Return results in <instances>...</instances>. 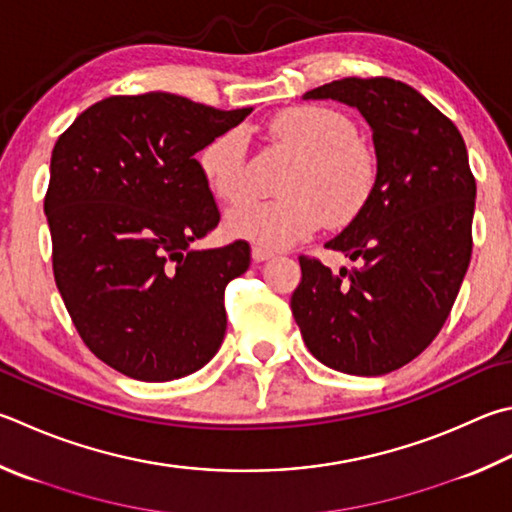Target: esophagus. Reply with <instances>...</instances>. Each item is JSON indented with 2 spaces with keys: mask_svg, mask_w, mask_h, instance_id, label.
<instances>
[{
  "mask_svg": "<svg viewBox=\"0 0 512 512\" xmlns=\"http://www.w3.org/2000/svg\"><path fill=\"white\" fill-rule=\"evenodd\" d=\"M271 257H273L271 250L259 248V246H253V259H255L257 264H259V262H266V259H271Z\"/></svg>",
  "mask_w": 512,
  "mask_h": 512,
  "instance_id": "34e87169",
  "label": "esophagus"
}]
</instances>
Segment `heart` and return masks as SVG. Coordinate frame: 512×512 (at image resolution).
Returning a JSON list of instances; mask_svg holds the SVG:
<instances>
[{"mask_svg":"<svg viewBox=\"0 0 512 512\" xmlns=\"http://www.w3.org/2000/svg\"><path fill=\"white\" fill-rule=\"evenodd\" d=\"M271 132L302 152L304 163L284 183L288 197L253 199L228 212L226 230L232 237L280 250L309 239L324 224L345 226L365 210L376 190L378 163L349 116L324 105H300L277 114ZM199 167L212 194L224 203H239L250 194L241 129L212 138L199 154Z\"/></svg>","mask_w":512,"mask_h":512,"instance_id":"1","label":"heart"}]
</instances>
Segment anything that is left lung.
<instances>
[{
  "mask_svg": "<svg viewBox=\"0 0 512 512\" xmlns=\"http://www.w3.org/2000/svg\"><path fill=\"white\" fill-rule=\"evenodd\" d=\"M304 98L356 107L371 127L378 181L365 210L327 241L356 271L300 255L291 311L304 345L331 369L383 376L430 347L472 255L477 183L457 125L394 78L333 80Z\"/></svg>",
  "mask_w": 512,
  "mask_h": 512,
  "instance_id": "1",
  "label": "left lung"
}]
</instances>
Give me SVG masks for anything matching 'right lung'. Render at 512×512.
Instances as JSON below:
<instances>
[{
    "mask_svg": "<svg viewBox=\"0 0 512 512\" xmlns=\"http://www.w3.org/2000/svg\"><path fill=\"white\" fill-rule=\"evenodd\" d=\"M250 111L163 91L109 96L53 147L55 284L82 342L120 374L165 383L221 347L226 286L248 271L250 246L190 248L221 217L194 154Z\"/></svg>",
    "mask_w": 512,
    "mask_h": 512,
    "instance_id": "1",
    "label": "right lung"
}]
</instances>
